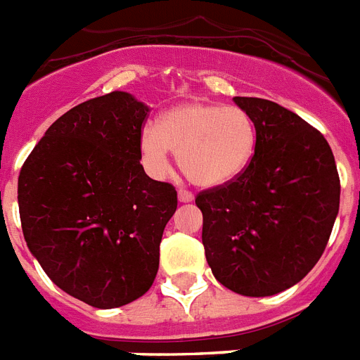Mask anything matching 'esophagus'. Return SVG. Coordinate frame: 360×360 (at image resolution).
Wrapping results in <instances>:
<instances>
[{"label": "esophagus", "mask_w": 360, "mask_h": 360, "mask_svg": "<svg viewBox=\"0 0 360 360\" xmlns=\"http://www.w3.org/2000/svg\"><path fill=\"white\" fill-rule=\"evenodd\" d=\"M177 195H179L181 203H192V201H194V194H192V192H188V190L181 188L179 192H177Z\"/></svg>", "instance_id": "obj_1"}]
</instances>
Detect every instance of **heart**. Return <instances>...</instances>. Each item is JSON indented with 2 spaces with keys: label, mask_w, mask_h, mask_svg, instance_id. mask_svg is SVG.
Wrapping results in <instances>:
<instances>
[{
  "label": "heart",
  "mask_w": 360,
  "mask_h": 360,
  "mask_svg": "<svg viewBox=\"0 0 360 360\" xmlns=\"http://www.w3.org/2000/svg\"><path fill=\"white\" fill-rule=\"evenodd\" d=\"M258 131L250 115L236 105L186 102L166 111L157 126L141 131V155L148 174H170V150L194 185L216 188L238 179L256 152Z\"/></svg>",
  "instance_id": "obj_1"
}]
</instances>
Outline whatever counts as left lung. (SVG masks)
Instances as JSON below:
<instances>
[{
    "instance_id": "8db88e82",
    "label": "left lung",
    "mask_w": 360,
    "mask_h": 360,
    "mask_svg": "<svg viewBox=\"0 0 360 360\" xmlns=\"http://www.w3.org/2000/svg\"><path fill=\"white\" fill-rule=\"evenodd\" d=\"M255 120L256 152L229 185L195 198L212 274L243 297L292 288L320 259L339 214L340 181L324 135L276 102L234 96Z\"/></svg>"
}]
</instances>
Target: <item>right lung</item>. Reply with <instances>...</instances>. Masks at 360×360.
<instances>
[{"label": "right lung", "instance_id": "right-lung-1", "mask_svg": "<svg viewBox=\"0 0 360 360\" xmlns=\"http://www.w3.org/2000/svg\"><path fill=\"white\" fill-rule=\"evenodd\" d=\"M148 111L126 91L75 105L51 124L18 177L29 250L62 291L98 309L152 288L177 208L174 186L141 165Z\"/></svg>", "mask_w": 360, "mask_h": 360}]
</instances>
